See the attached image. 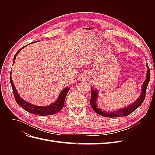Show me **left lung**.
<instances>
[{
    "label": "left lung",
    "mask_w": 155,
    "mask_h": 155,
    "mask_svg": "<svg viewBox=\"0 0 155 155\" xmlns=\"http://www.w3.org/2000/svg\"><path fill=\"white\" fill-rule=\"evenodd\" d=\"M147 74L146 78H145L144 82L142 84V92L140 93V96L137 98V100L132 104H129L128 106H127L122 109H118L117 110L113 111H106L103 110L100 108L98 107L97 105V99L98 97V91L96 90L95 88H92L91 89V105L92 108V109L94 110L97 114L105 117H109V118H118V117L121 116H127L129 114L132 113L136 109L142 105L144 99L145 97V94H146V89L149 82L150 81V70L149 68L148 64H147Z\"/></svg>",
    "instance_id": "1"
}]
</instances>
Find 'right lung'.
I'll return each instance as SVG.
<instances>
[{"instance_id": "add662e5", "label": "right lung", "mask_w": 155, "mask_h": 155, "mask_svg": "<svg viewBox=\"0 0 155 155\" xmlns=\"http://www.w3.org/2000/svg\"><path fill=\"white\" fill-rule=\"evenodd\" d=\"M36 42L37 41H35V42H34V43H31V44L36 43ZM24 47H22L18 50V51L16 53L15 56H14V58H13L14 61H15L16 59L17 55L20 52V51ZM14 61H13V63H14ZM11 74H12V72H11ZM10 74V80L11 85H12V87L13 88L14 97H15V99L17 103V104L19 106H21V107H22L25 110L30 112V113L36 114V115L48 116V115H52V114H55L56 113H58V112H59L63 109V107L64 106V104L65 97H66V96L67 95L70 87H67L66 88L63 89L62 91L60 92L57 100H56L55 102H54L53 104H51V105H49L47 106H37V105H33L31 104H30V103H28L25 100H23L22 98L21 97L20 95L17 93V89L13 83V81L12 79V76H11L12 74Z\"/></svg>"}]
</instances>
